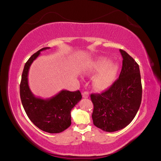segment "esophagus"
Here are the masks:
<instances>
[{
	"instance_id": "esophagus-1",
	"label": "esophagus",
	"mask_w": 161,
	"mask_h": 161,
	"mask_svg": "<svg viewBox=\"0 0 161 161\" xmlns=\"http://www.w3.org/2000/svg\"><path fill=\"white\" fill-rule=\"evenodd\" d=\"M82 96L84 98H88V96H89V93H88V92L85 91L82 93Z\"/></svg>"
}]
</instances>
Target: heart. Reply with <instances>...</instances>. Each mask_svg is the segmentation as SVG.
<instances>
[{
    "instance_id": "obj_1",
    "label": "heart",
    "mask_w": 161,
    "mask_h": 161,
    "mask_svg": "<svg viewBox=\"0 0 161 161\" xmlns=\"http://www.w3.org/2000/svg\"><path fill=\"white\" fill-rule=\"evenodd\" d=\"M118 68L117 63L111 62L107 57H99L95 59L90 64L89 70L92 73L101 71L94 78V86L101 90L110 86L117 75Z\"/></svg>"
}]
</instances>
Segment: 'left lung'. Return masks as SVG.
Masks as SVG:
<instances>
[{"label": "left lung", "mask_w": 161, "mask_h": 161, "mask_svg": "<svg viewBox=\"0 0 161 161\" xmlns=\"http://www.w3.org/2000/svg\"><path fill=\"white\" fill-rule=\"evenodd\" d=\"M122 67L119 78L101 94L92 93L93 124L104 131L114 132L129 125L134 118L142 100V84L138 64L119 50Z\"/></svg>", "instance_id": "obj_1"}]
</instances>
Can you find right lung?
<instances>
[{"mask_svg":"<svg viewBox=\"0 0 161 161\" xmlns=\"http://www.w3.org/2000/svg\"><path fill=\"white\" fill-rule=\"evenodd\" d=\"M37 51L25 63L20 84V96L27 115L37 127L50 133H61L71 125L70 111L81 100L80 91H61L54 96L42 99L35 96L28 85V73L32 62L43 50Z\"/></svg>","mask_w":161,"mask_h":161,"instance_id":"1","label":"right lung"}]
</instances>
